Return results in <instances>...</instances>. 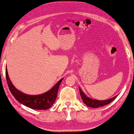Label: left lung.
<instances>
[{"instance_id": "left-lung-1", "label": "left lung", "mask_w": 134, "mask_h": 134, "mask_svg": "<svg viewBox=\"0 0 134 134\" xmlns=\"http://www.w3.org/2000/svg\"><path fill=\"white\" fill-rule=\"evenodd\" d=\"M79 91H80V94L81 96V98L82 100H83V103L85 104L87 106H88L92 108H98L99 107H102V106H104L105 105H107L114 100L116 98L117 96H115L114 98L110 99L105 100H95L90 99L86 96L84 94L83 91L81 90V89L79 88Z\"/></svg>"}]
</instances>
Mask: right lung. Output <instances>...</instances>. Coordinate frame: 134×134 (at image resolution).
Returning <instances> with one entry per match:
<instances>
[{
    "label": "right lung",
    "instance_id": "add662e5",
    "mask_svg": "<svg viewBox=\"0 0 134 134\" xmlns=\"http://www.w3.org/2000/svg\"><path fill=\"white\" fill-rule=\"evenodd\" d=\"M5 74H6V79L9 90L14 98L23 105L30 109L36 110L48 109L54 104L57 97L58 88L62 80L63 79H60L56 83V85L47 92L42 94L32 96V95L24 94L14 87L8 77L7 67L5 68Z\"/></svg>",
    "mask_w": 134,
    "mask_h": 134
}]
</instances>
